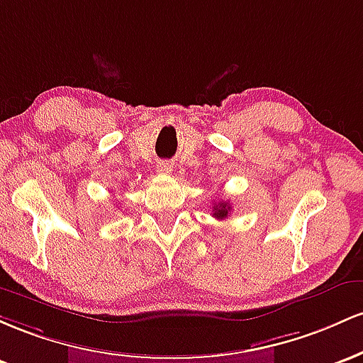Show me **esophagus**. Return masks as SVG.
Returning <instances> with one entry per match:
<instances>
[{
	"label": "esophagus",
	"instance_id": "obj_1",
	"mask_svg": "<svg viewBox=\"0 0 363 363\" xmlns=\"http://www.w3.org/2000/svg\"><path fill=\"white\" fill-rule=\"evenodd\" d=\"M157 171H160V173L168 174V173H171V171H173V164H171L169 161H161L160 164H157Z\"/></svg>",
	"mask_w": 363,
	"mask_h": 363
}]
</instances>
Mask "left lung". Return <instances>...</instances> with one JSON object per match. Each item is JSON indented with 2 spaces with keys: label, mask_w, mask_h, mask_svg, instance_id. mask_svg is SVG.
Returning <instances> with one entry per match:
<instances>
[{
  "label": "left lung",
  "mask_w": 363,
  "mask_h": 363,
  "mask_svg": "<svg viewBox=\"0 0 363 363\" xmlns=\"http://www.w3.org/2000/svg\"><path fill=\"white\" fill-rule=\"evenodd\" d=\"M231 211V206L228 202H218L216 206L213 207V216L218 219H225L228 218V214H230Z\"/></svg>",
  "instance_id": "8db88e82"
}]
</instances>
